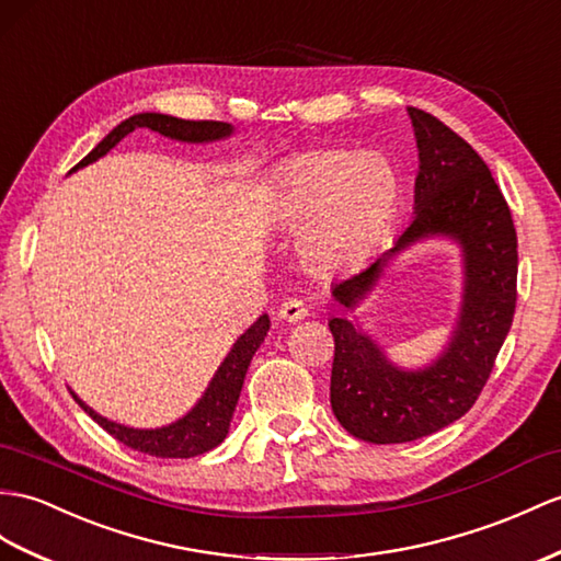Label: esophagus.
<instances>
[{
    "label": "esophagus",
    "mask_w": 561,
    "mask_h": 561,
    "mask_svg": "<svg viewBox=\"0 0 561 561\" xmlns=\"http://www.w3.org/2000/svg\"><path fill=\"white\" fill-rule=\"evenodd\" d=\"M307 313H309V309H307V305L302 302V299H288V302H283L280 309H278V317L283 321H290V323L302 321Z\"/></svg>",
    "instance_id": "esophagus-1"
}]
</instances>
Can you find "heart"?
<instances>
[{"mask_svg": "<svg viewBox=\"0 0 561 561\" xmlns=\"http://www.w3.org/2000/svg\"><path fill=\"white\" fill-rule=\"evenodd\" d=\"M400 193V173L386 154L309 149L273 175L264 216L273 228L299 233V252L313 271L333 273L378 248Z\"/></svg>", "mask_w": 561, "mask_h": 561, "instance_id": "b5f03b06", "label": "heart"}]
</instances>
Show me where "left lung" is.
I'll list each match as a JSON object with an SVG mask.
<instances>
[{"mask_svg":"<svg viewBox=\"0 0 561 561\" xmlns=\"http://www.w3.org/2000/svg\"><path fill=\"white\" fill-rule=\"evenodd\" d=\"M407 112L419 147L414 218L390 250L335 283L333 297L354 309L388 259L435 236L461 248L463 293L447 347L416 371L394 366L345 317L328 321L335 340L333 414L350 435L374 445L412 443L467 414L493 371L516 309V230L493 173L443 121L414 106Z\"/></svg>","mask_w":561,"mask_h":561,"instance_id":"1","label":"left lung"}]
</instances>
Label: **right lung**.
Here are the masks:
<instances>
[{
  "label": "right lung",
  "mask_w": 561,
  "mask_h": 561,
  "mask_svg": "<svg viewBox=\"0 0 561 561\" xmlns=\"http://www.w3.org/2000/svg\"><path fill=\"white\" fill-rule=\"evenodd\" d=\"M135 128H149L163 135V138L181 140V142H214V140H224L233 133V126L224 121H185V118H175L167 114H135L123 123H118V126L108 133L83 161H78L68 173L83 169L88 163L104 157L108 149H114ZM268 325H271L268 317L262 313V317H259L248 331L236 340V345L230 347L228 357L221 362V366H218V371L214 374L211 383L207 390H204L199 402L190 409L183 419L169 423V426H161V428L121 426L116 421L100 416L94 409H90L83 400H80L76 392L71 394L73 400L83 407L108 435H114L118 443L128 445L130 449H138V453L161 457V459H187V457L204 455L216 445H221L228 435L230 419H233L240 390L244 383V374H248V366L254 357V352L264 343Z\"/></svg>",
  "instance_id": "1"
}]
</instances>
